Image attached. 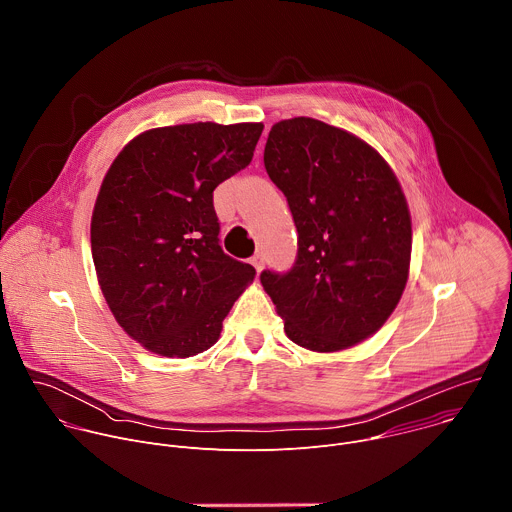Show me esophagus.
<instances>
[{
  "label": "esophagus",
  "instance_id": "esophagus-1",
  "mask_svg": "<svg viewBox=\"0 0 512 512\" xmlns=\"http://www.w3.org/2000/svg\"><path fill=\"white\" fill-rule=\"evenodd\" d=\"M249 263L257 269V273L261 271V267H263V253H255L251 259H249Z\"/></svg>",
  "mask_w": 512,
  "mask_h": 512
}]
</instances>
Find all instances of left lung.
<instances>
[{
	"label": "left lung",
	"instance_id": "left-lung-1",
	"mask_svg": "<svg viewBox=\"0 0 512 512\" xmlns=\"http://www.w3.org/2000/svg\"><path fill=\"white\" fill-rule=\"evenodd\" d=\"M265 170L298 229L287 271H261L296 344L332 352L375 334L407 283L411 216L387 162L356 135L310 117L271 127Z\"/></svg>",
	"mask_w": 512,
	"mask_h": 512
}]
</instances>
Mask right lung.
Returning a JSON list of instances; mask_svg holds the SVG:
<instances>
[{
    "instance_id": "1",
    "label": "right lung",
    "mask_w": 512,
    "mask_h": 512,
    "mask_svg": "<svg viewBox=\"0 0 512 512\" xmlns=\"http://www.w3.org/2000/svg\"><path fill=\"white\" fill-rule=\"evenodd\" d=\"M261 123H188L137 135L111 164L91 221L103 296L119 326L162 356H194L255 277L218 245L214 188L245 170Z\"/></svg>"
}]
</instances>
